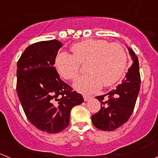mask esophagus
I'll return each mask as SVG.
<instances>
[{"instance_id":"obj_1","label":"esophagus","mask_w":158,"mask_h":158,"mask_svg":"<svg viewBox=\"0 0 158 158\" xmlns=\"http://www.w3.org/2000/svg\"><path fill=\"white\" fill-rule=\"evenodd\" d=\"M84 101H88L91 98V96H89V95H83Z\"/></svg>"}]
</instances>
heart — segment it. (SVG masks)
Here are the masks:
<instances>
[{"label":"heart","mask_w":158,"mask_h":158,"mask_svg":"<svg viewBox=\"0 0 158 158\" xmlns=\"http://www.w3.org/2000/svg\"><path fill=\"white\" fill-rule=\"evenodd\" d=\"M72 54L60 52L55 65L60 76L67 80H75L85 64L89 73L76 81L75 88L82 93L97 92L102 87L115 83L123 74L127 65V52L118 43L104 40L89 39L73 44Z\"/></svg>","instance_id":"obj_1"}]
</instances>
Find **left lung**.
<instances>
[{
    "mask_svg": "<svg viewBox=\"0 0 158 158\" xmlns=\"http://www.w3.org/2000/svg\"><path fill=\"white\" fill-rule=\"evenodd\" d=\"M128 50L133 63L122 83L109 93L95 97L101 102V109L92 115V122L100 130L111 131L118 128L128 122L135 109L141 76L138 56L131 49Z\"/></svg>",
    "mask_w": 158,
    "mask_h": 158,
    "instance_id": "8db88e82",
    "label": "left lung"
}]
</instances>
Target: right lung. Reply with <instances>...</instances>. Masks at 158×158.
Instances as JSON below:
<instances>
[{
    "mask_svg": "<svg viewBox=\"0 0 158 158\" xmlns=\"http://www.w3.org/2000/svg\"><path fill=\"white\" fill-rule=\"evenodd\" d=\"M56 40L31 44L17 62V95L29 122L49 134L62 131L69 124L70 111L83 102L60 78L55 64L59 49Z\"/></svg>",
    "mask_w": 158,
    "mask_h": 158,
    "instance_id": "obj_1",
    "label": "right lung"
}]
</instances>
